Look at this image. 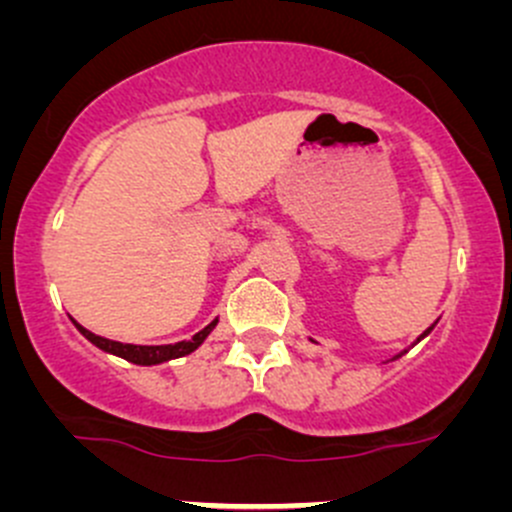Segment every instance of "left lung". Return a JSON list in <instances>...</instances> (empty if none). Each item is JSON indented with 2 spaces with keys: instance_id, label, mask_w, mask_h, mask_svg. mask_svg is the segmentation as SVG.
Instances as JSON below:
<instances>
[{
  "instance_id": "obj_1",
  "label": "left lung",
  "mask_w": 512,
  "mask_h": 512,
  "mask_svg": "<svg viewBox=\"0 0 512 512\" xmlns=\"http://www.w3.org/2000/svg\"><path fill=\"white\" fill-rule=\"evenodd\" d=\"M433 327H436V324H431V327H428V329H426V332H423V334H421V337H418L414 344H418V342H421V339H423V337H428V334H431V329H433ZM414 344H411V347H414ZM406 352H409V349H404V352H401V354H396V356H394V359H399V356H404ZM394 359H391V361H394Z\"/></svg>"
}]
</instances>
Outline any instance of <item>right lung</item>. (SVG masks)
Segmentation results:
<instances>
[{"label": "right lung", "mask_w": 512, "mask_h": 512, "mask_svg": "<svg viewBox=\"0 0 512 512\" xmlns=\"http://www.w3.org/2000/svg\"><path fill=\"white\" fill-rule=\"evenodd\" d=\"M74 322V319H71ZM215 324H218V319H213V322L208 324L205 329H200L198 334H195L193 339H185V342H175V344H160V347H141V344H121V342H113V339H106V337H98V334L89 332V329L81 327L79 322H74V327L79 329L81 334H84L86 339H89L91 344L98 349H103V352L113 354V356H121V359L131 361V364H141V366H153V364H163V361H170V359H180V356H188L190 352H195V349L200 347V344L208 339V334L213 332Z\"/></svg>", "instance_id": "1"}]
</instances>
